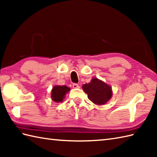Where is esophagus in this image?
<instances>
[{
	"label": "esophagus",
	"instance_id": "1",
	"mask_svg": "<svg viewBox=\"0 0 157 157\" xmlns=\"http://www.w3.org/2000/svg\"><path fill=\"white\" fill-rule=\"evenodd\" d=\"M73 88L74 89H77V88H79V86L78 84H73L72 85Z\"/></svg>",
	"mask_w": 157,
	"mask_h": 157
}]
</instances>
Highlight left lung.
Returning a JSON list of instances; mask_svg holds the SVG:
<instances>
[{
    "label": "left lung",
    "mask_w": 157,
    "mask_h": 157,
    "mask_svg": "<svg viewBox=\"0 0 157 157\" xmlns=\"http://www.w3.org/2000/svg\"><path fill=\"white\" fill-rule=\"evenodd\" d=\"M82 89L90 101L97 105L106 104L113 96L111 86L97 78H93L90 82L83 85Z\"/></svg>",
    "instance_id": "left-lung-1"
}]
</instances>
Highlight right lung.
Instances as JSON below:
<instances>
[{
  "label": "right lung",
  "instance_id": "1",
  "mask_svg": "<svg viewBox=\"0 0 157 157\" xmlns=\"http://www.w3.org/2000/svg\"><path fill=\"white\" fill-rule=\"evenodd\" d=\"M69 90L70 88L66 86H55L51 90V98L55 102H62Z\"/></svg>",
  "mask_w": 157,
  "mask_h": 157
}]
</instances>
